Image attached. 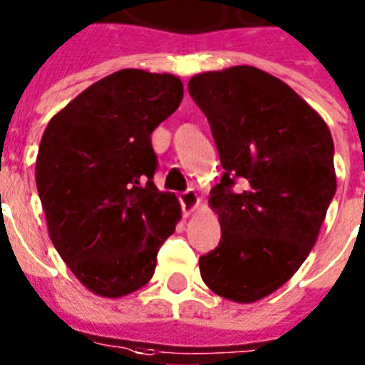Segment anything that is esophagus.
<instances>
[{"label":"esophagus","mask_w":365,"mask_h":365,"mask_svg":"<svg viewBox=\"0 0 365 365\" xmlns=\"http://www.w3.org/2000/svg\"><path fill=\"white\" fill-rule=\"evenodd\" d=\"M180 205H182V211H185V215H190L194 209H196L197 205H200V197H197L196 190L194 188H188V190L180 192Z\"/></svg>","instance_id":"obj_1"}]
</instances>
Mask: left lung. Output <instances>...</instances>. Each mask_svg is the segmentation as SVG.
Wrapping results in <instances>:
<instances>
[{
  "mask_svg": "<svg viewBox=\"0 0 365 365\" xmlns=\"http://www.w3.org/2000/svg\"><path fill=\"white\" fill-rule=\"evenodd\" d=\"M188 92L205 113L224 175L211 190L220 243L200 256L212 292L252 303L305 262L335 196L326 122L288 84L252 66L201 73Z\"/></svg>",
  "mask_w": 365,
  "mask_h": 365,
  "instance_id": "1",
  "label": "left lung"
}]
</instances>
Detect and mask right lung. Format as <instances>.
Segmentation results:
<instances>
[{"mask_svg": "<svg viewBox=\"0 0 365 365\" xmlns=\"http://www.w3.org/2000/svg\"><path fill=\"white\" fill-rule=\"evenodd\" d=\"M173 75L120 69L48 122L35 180L48 233L78 281L103 298L145 287L180 205L154 185L150 133L177 110Z\"/></svg>", "mask_w": 365, "mask_h": 365, "instance_id": "right-lung-1", "label": "right lung"}]
</instances>
